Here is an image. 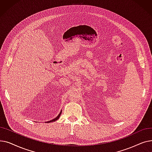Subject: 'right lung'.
<instances>
[{
  "label": "right lung",
  "instance_id": "1",
  "mask_svg": "<svg viewBox=\"0 0 152 152\" xmlns=\"http://www.w3.org/2000/svg\"><path fill=\"white\" fill-rule=\"evenodd\" d=\"M61 112L60 113V114L57 116V117H56L55 119H52V120H50V121H47V123H50V122H53V121H57V119L59 118V117L60 116V115H61Z\"/></svg>",
  "mask_w": 152,
  "mask_h": 152
}]
</instances>
